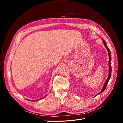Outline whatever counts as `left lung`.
I'll return each instance as SVG.
<instances>
[{"mask_svg": "<svg viewBox=\"0 0 123 123\" xmlns=\"http://www.w3.org/2000/svg\"><path fill=\"white\" fill-rule=\"evenodd\" d=\"M103 43H104V45H105V46L106 48V49H107L108 51V55H109V75H108V78H107V80H106V82H105V84H104V86H103V89H102V91H100L99 93H98L97 95H98V94H100V93H102L104 90H105V89L106 88V87H107V84H108V81H109V80H110V77H111V52H110V51L109 49L108 48V47L107 46V44H106V43L105 42V41L103 40Z\"/></svg>", "mask_w": 123, "mask_h": 123, "instance_id": "8db88e82", "label": "left lung"}]
</instances>
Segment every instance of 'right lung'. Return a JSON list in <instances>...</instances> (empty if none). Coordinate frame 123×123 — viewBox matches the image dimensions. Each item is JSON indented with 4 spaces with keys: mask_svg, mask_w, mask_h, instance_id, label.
Here are the masks:
<instances>
[{
    "mask_svg": "<svg viewBox=\"0 0 123 123\" xmlns=\"http://www.w3.org/2000/svg\"><path fill=\"white\" fill-rule=\"evenodd\" d=\"M45 96H44V97H45ZM44 97H43V98H41V99H42V98H44ZM31 100V101H32V100ZM37 100H35V101H37Z\"/></svg>",
    "mask_w": 123,
    "mask_h": 123,
    "instance_id": "add662e5",
    "label": "right lung"
}]
</instances>
